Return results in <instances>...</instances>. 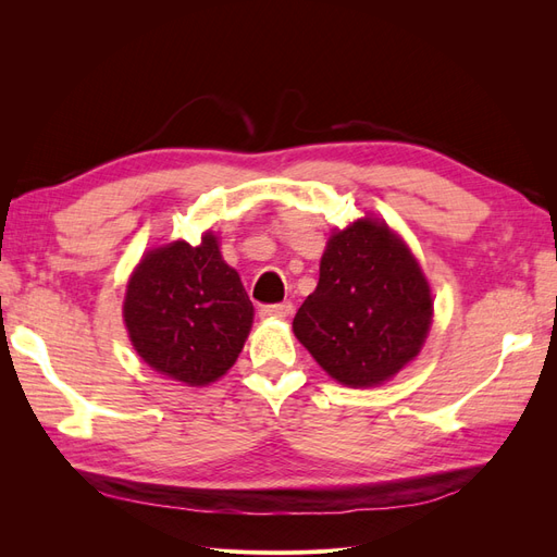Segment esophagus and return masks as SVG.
<instances>
[{
	"mask_svg": "<svg viewBox=\"0 0 557 557\" xmlns=\"http://www.w3.org/2000/svg\"><path fill=\"white\" fill-rule=\"evenodd\" d=\"M293 313L290 301H281V305H264L260 307L262 318H288Z\"/></svg>",
	"mask_w": 557,
	"mask_h": 557,
	"instance_id": "1",
	"label": "esophagus"
}]
</instances>
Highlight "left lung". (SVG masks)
Instances as JSON below:
<instances>
[{"mask_svg":"<svg viewBox=\"0 0 557 557\" xmlns=\"http://www.w3.org/2000/svg\"><path fill=\"white\" fill-rule=\"evenodd\" d=\"M430 325V283L413 252L383 221L360 218L332 232L293 332L334 381L372 387L418 356Z\"/></svg>","mask_w":557,"mask_h":557,"instance_id":"obj_1","label":"left lung"}]
</instances>
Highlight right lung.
I'll return each instance as SVG.
<instances>
[{"mask_svg": "<svg viewBox=\"0 0 557 557\" xmlns=\"http://www.w3.org/2000/svg\"><path fill=\"white\" fill-rule=\"evenodd\" d=\"M123 318L148 367L185 385H209L237 362L252 305L218 237L205 232L197 246L172 242L146 252L129 276Z\"/></svg>", "mask_w": 557, "mask_h": 557, "instance_id": "obj_1", "label": "right lung"}]
</instances>
